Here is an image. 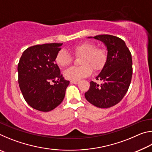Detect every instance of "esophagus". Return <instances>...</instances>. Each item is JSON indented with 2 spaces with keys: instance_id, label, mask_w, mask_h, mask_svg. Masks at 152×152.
Here are the masks:
<instances>
[{
  "instance_id": "1",
  "label": "esophagus",
  "mask_w": 152,
  "mask_h": 152,
  "mask_svg": "<svg viewBox=\"0 0 152 152\" xmlns=\"http://www.w3.org/2000/svg\"><path fill=\"white\" fill-rule=\"evenodd\" d=\"M71 84H77L79 83V81H74V80H71L70 81Z\"/></svg>"
}]
</instances>
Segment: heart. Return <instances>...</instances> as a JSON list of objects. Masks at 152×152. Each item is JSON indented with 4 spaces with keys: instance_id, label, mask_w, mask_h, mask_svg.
<instances>
[{
    "instance_id": "heart-1",
    "label": "heart",
    "mask_w": 152,
    "mask_h": 152,
    "mask_svg": "<svg viewBox=\"0 0 152 152\" xmlns=\"http://www.w3.org/2000/svg\"><path fill=\"white\" fill-rule=\"evenodd\" d=\"M72 52L80 59V67H72L64 72V77L70 80L78 81L91 75L94 71L101 70L107 60V51L105 49L96 47L92 42H83L72 48ZM56 62L60 68H66L72 62V58L65 50L58 51Z\"/></svg>"
}]
</instances>
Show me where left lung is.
Returning <instances> with one entry per match:
<instances>
[{
	"instance_id": "obj_1",
	"label": "left lung",
	"mask_w": 152,
	"mask_h": 152,
	"mask_svg": "<svg viewBox=\"0 0 152 152\" xmlns=\"http://www.w3.org/2000/svg\"><path fill=\"white\" fill-rule=\"evenodd\" d=\"M93 38L103 42L107 49V61L96 77L104 82L99 85L91 81L84 96L94 106L109 108L119 103L128 91L133 74L132 54L124 41L116 36L99 35Z\"/></svg>"
}]
</instances>
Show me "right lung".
Segmentation results:
<instances>
[{
	"mask_svg": "<svg viewBox=\"0 0 152 152\" xmlns=\"http://www.w3.org/2000/svg\"><path fill=\"white\" fill-rule=\"evenodd\" d=\"M61 45L53 43L31 46L23 51L18 64V81L23 96L29 106L39 111L48 112L57 107L70 84L56 63Z\"/></svg>",
	"mask_w": 152,
	"mask_h": 152,
	"instance_id": "add662e5",
	"label": "right lung"
}]
</instances>
